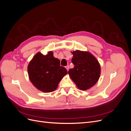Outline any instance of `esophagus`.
Segmentation results:
<instances>
[{
    "label": "esophagus",
    "instance_id": "obj_1",
    "mask_svg": "<svg viewBox=\"0 0 131 131\" xmlns=\"http://www.w3.org/2000/svg\"><path fill=\"white\" fill-rule=\"evenodd\" d=\"M66 69L67 70V71H68V70H69V66H67L66 67Z\"/></svg>",
    "mask_w": 131,
    "mask_h": 131
}]
</instances>
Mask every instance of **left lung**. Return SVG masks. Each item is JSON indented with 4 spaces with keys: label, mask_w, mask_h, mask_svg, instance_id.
<instances>
[{
    "label": "left lung",
    "mask_w": 131,
    "mask_h": 131,
    "mask_svg": "<svg viewBox=\"0 0 131 131\" xmlns=\"http://www.w3.org/2000/svg\"><path fill=\"white\" fill-rule=\"evenodd\" d=\"M72 62L74 68L68 71L71 79L78 88L87 90L92 88L98 81L101 75V66L97 58L88 51L75 50Z\"/></svg>",
    "instance_id": "8db88e82"
}]
</instances>
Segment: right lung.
Segmentation results:
<instances>
[{
  "label": "right lung",
  "instance_id": "add662e5",
  "mask_svg": "<svg viewBox=\"0 0 131 131\" xmlns=\"http://www.w3.org/2000/svg\"><path fill=\"white\" fill-rule=\"evenodd\" d=\"M68 73L60 66V61L53 56L52 51L46 55L39 52L35 54L28 66V74L32 84L43 92H53L59 82Z\"/></svg>",
  "mask_w": 131,
  "mask_h": 131
}]
</instances>
